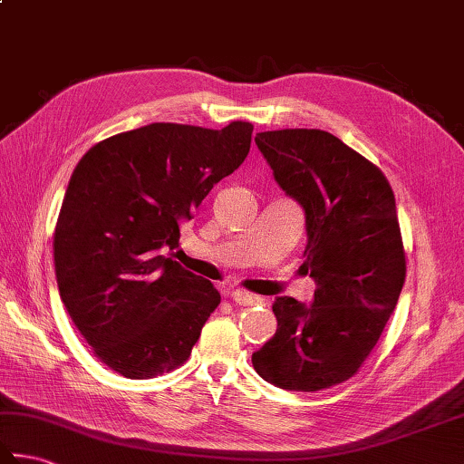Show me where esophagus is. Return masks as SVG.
<instances>
[{"mask_svg":"<svg viewBox=\"0 0 464 464\" xmlns=\"http://www.w3.org/2000/svg\"><path fill=\"white\" fill-rule=\"evenodd\" d=\"M225 295L231 297L233 302L239 304V305H257V304L263 302L259 295H253L249 292H243V289H227Z\"/></svg>","mask_w":464,"mask_h":464,"instance_id":"esophagus-1","label":"esophagus"}]
</instances>
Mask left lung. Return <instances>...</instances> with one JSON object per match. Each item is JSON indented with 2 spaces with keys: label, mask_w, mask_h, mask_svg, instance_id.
Here are the masks:
<instances>
[{
  "label": "left lung",
  "mask_w": 464,
  "mask_h": 464,
  "mask_svg": "<svg viewBox=\"0 0 464 464\" xmlns=\"http://www.w3.org/2000/svg\"><path fill=\"white\" fill-rule=\"evenodd\" d=\"M256 144L277 185L304 207V269L314 302L277 297V332L251 356L269 384L315 392L346 382L382 335L406 277L392 187L338 136L267 130Z\"/></svg>",
  "instance_id": "left-lung-1"
}]
</instances>
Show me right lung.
<instances>
[{
	"instance_id": "1",
	"label": "right lung",
	"mask_w": 464,
	"mask_h": 464,
	"mask_svg": "<svg viewBox=\"0 0 464 464\" xmlns=\"http://www.w3.org/2000/svg\"><path fill=\"white\" fill-rule=\"evenodd\" d=\"M251 122H154L80 159L53 231L63 305L96 358L130 380L183 366L221 295L162 256L213 185L241 167Z\"/></svg>"
}]
</instances>
